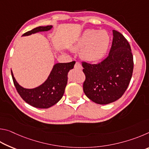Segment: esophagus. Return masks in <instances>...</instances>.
Instances as JSON below:
<instances>
[{"label":"esophagus","mask_w":149,"mask_h":149,"mask_svg":"<svg viewBox=\"0 0 149 149\" xmlns=\"http://www.w3.org/2000/svg\"><path fill=\"white\" fill-rule=\"evenodd\" d=\"M74 68L75 69H77V70H81L82 69V65L81 64H80L79 62H76L75 64V65H74Z\"/></svg>","instance_id":"obj_1"}]
</instances>
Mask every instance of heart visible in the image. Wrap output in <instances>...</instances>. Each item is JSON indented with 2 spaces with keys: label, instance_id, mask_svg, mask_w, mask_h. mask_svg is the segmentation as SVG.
Segmentation results:
<instances>
[{
  "label": "heart",
  "instance_id": "obj_1",
  "mask_svg": "<svg viewBox=\"0 0 149 149\" xmlns=\"http://www.w3.org/2000/svg\"><path fill=\"white\" fill-rule=\"evenodd\" d=\"M110 41L109 35L105 30L86 29L73 45L72 49L80 50V56L86 61L97 62L107 54Z\"/></svg>",
  "mask_w": 149,
  "mask_h": 149
}]
</instances>
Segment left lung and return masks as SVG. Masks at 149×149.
Here are the masks:
<instances>
[{
    "label": "left lung",
    "mask_w": 149,
    "mask_h": 149,
    "mask_svg": "<svg viewBox=\"0 0 149 149\" xmlns=\"http://www.w3.org/2000/svg\"><path fill=\"white\" fill-rule=\"evenodd\" d=\"M112 47L107 58L97 64L82 62L85 75L84 91L97 104H107L119 99L132 79L133 58L124 36L113 30Z\"/></svg>",
    "instance_id": "1"
}]
</instances>
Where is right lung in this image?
Segmentation results:
<instances>
[{"label": "right lung", "mask_w": 149, "mask_h": 149, "mask_svg": "<svg viewBox=\"0 0 149 149\" xmlns=\"http://www.w3.org/2000/svg\"><path fill=\"white\" fill-rule=\"evenodd\" d=\"M52 26H39L23 35L27 36L40 31H47ZM75 61L54 64L47 79L34 89H26L17 84L11 70L12 79L17 93L24 101L32 107L38 108H48L59 101L63 97L68 82V74L74 68Z\"/></svg>", "instance_id": "1"}]
</instances>
